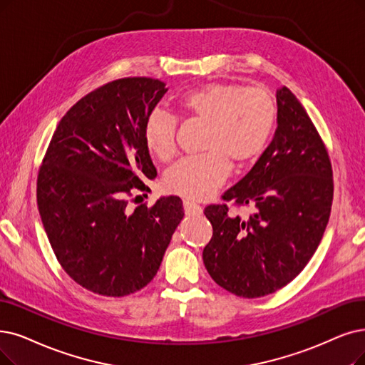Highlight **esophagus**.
Masks as SVG:
<instances>
[{
	"mask_svg": "<svg viewBox=\"0 0 365 365\" xmlns=\"http://www.w3.org/2000/svg\"><path fill=\"white\" fill-rule=\"evenodd\" d=\"M184 211L187 215H199V214H202V207L197 202L187 199V200H184Z\"/></svg>",
	"mask_w": 365,
	"mask_h": 365,
	"instance_id": "esophagus-1",
	"label": "esophagus"
}]
</instances>
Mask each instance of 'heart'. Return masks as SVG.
Listing matches in <instances>:
<instances>
[{
  "mask_svg": "<svg viewBox=\"0 0 365 365\" xmlns=\"http://www.w3.org/2000/svg\"><path fill=\"white\" fill-rule=\"evenodd\" d=\"M180 109L205 124L200 150L175 165L163 178L168 193L202 199L212 195L227 178L230 166L255 160L271 136L277 106L262 86L212 82L187 91L178 100ZM177 120L162 109H154L145 120L143 142L162 162L177 153Z\"/></svg>",
  "mask_w": 365,
  "mask_h": 365,
  "instance_id": "heart-1",
  "label": "heart"
}]
</instances>
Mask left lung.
<instances>
[{
  "instance_id": "obj_1",
  "label": "left lung",
  "mask_w": 365,
  "mask_h": 365,
  "mask_svg": "<svg viewBox=\"0 0 365 365\" xmlns=\"http://www.w3.org/2000/svg\"><path fill=\"white\" fill-rule=\"evenodd\" d=\"M334 196L332 166L310 116L289 88L277 90V130L250 172L205 215L212 238L203 249L211 279L242 298H259L292 282L324 237Z\"/></svg>"
}]
</instances>
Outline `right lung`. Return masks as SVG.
Listing matches in <instances>:
<instances>
[{"label": "right lung", "instance_id": "add662e5", "mask_svg": "<svg viewBox=\"0 0 365 365\" xmlns=\"http://www.w3.org/2000/svg\"><path fill=\"white\" fill-rule=\"evenodd\" d=\"M153 78L98 86L56 125L37 177L43 227L63 269L103 297H125L157 274L184 217L178 196L128 212L133 190L157 170L143 142L147 116L166 94Z\"/></svg>", "mask_w": 365, "mask_h": 365}]
</instances>
